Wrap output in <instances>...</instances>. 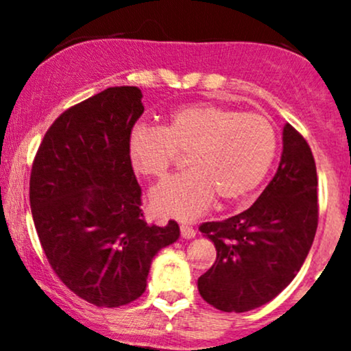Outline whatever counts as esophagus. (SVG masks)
<instances>
[{
  "instance_id": "obj_1",
  "label": "esophagus",
  "mask_w": 351,
  "mask_h": 351,
  "mask_svg": "<svg viewBox=\"0 0 351 351\" xmlns=\"http://www.w3.org/2000/svg\"><path fill=\"white\" fill-rule=\"evenodd\" d=\"M180 229H181V237H183V239H193V237L196 236V231L189 226V224L183 223L180 226Z\"/></svg>"
}]
</instances>
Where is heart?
I'll return each mask as SVG.
<instances>
[{
	"mask_svg": "<svg viewBox=\"0 0 351 351\" xmlns=\"http://www.w3.org/2000/svg\"><path fill=\"white\" fill-rule=\"evenodd\" d=\"M176 152L188 153L189 171L165 180L150 193L158 216L195 219L221 201L243 199L263 183L277 153V135L263 115L215 104L181 107L158 128L136 125L127 138L135 173L162 178Z\"/></svg>",
	"mask_w": 351,
	"mask_h": 351,
	"instance_id": "heart-1",
	"label": "heart"
}]
</instances>
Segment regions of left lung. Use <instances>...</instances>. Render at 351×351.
I'll list each match as a JSON object with an SVG mask.
<instances>
[{"instance_id": "8db88e82", "label": "left lung", "mask_w": 351, "mask_h": 351, "mask_svg": "<svg viewBox=\"0 0 351 351\" xmlns=\"http://www.w3.org/2000/svg\"><path fill=\"white\" fill-rule=\"evenodd\" d=\"M282 145L279 168L256 203L199 228L217 257L198 279V291L223 312H249L271 302L293 280L312 247L318 223L315 160L289 123Z\"/></svg>"}]
</instances>
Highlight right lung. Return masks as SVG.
<instances>
[{"instance_id":"1","label":"right lung","mask_w":351,"mask_h":351,"mask_svg":"<svg viewBox=\"0 0 351 351\" xmlns=\"http://www.w3.org/2000/svg\"><path fill=\"white\" fill-rule=\"evenodd\" d=\"M142 90L108 87L51 125L36 155L29 201L36 232L58 277L80 299L120 307L147 289L153 257L180 228L147 224L127 138L143 114Z\"/></svg>"}]
</instances>
